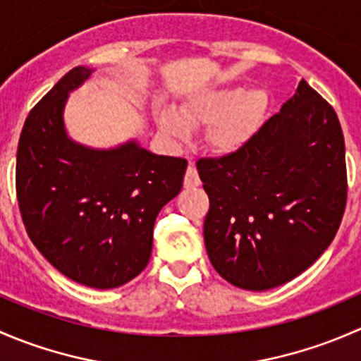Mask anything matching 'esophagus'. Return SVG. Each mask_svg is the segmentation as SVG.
Masks as SVG:
<instances>
[{"label": "esophagus", "mask_w": 361, "mask_h": 361, "mask_svg": "<svg viewBox=\"0 0 361 361\" xmlns=\"http://www.w3.org/2000/svg\"><path fill=\"white\" fill-rule=\"evenodd\" d=\"M185 188H194V187H199V183H201V180H199V174L197 171H195V167L188 166L187 173H185Z\"/></svg>", "instance_id": "1"}]
</instances>
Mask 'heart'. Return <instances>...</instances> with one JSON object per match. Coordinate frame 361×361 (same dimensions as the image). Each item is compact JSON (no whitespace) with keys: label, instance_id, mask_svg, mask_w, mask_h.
<instances>
[{"label":"heart","instance_id":"obj_1","mask_svg":"<svg viewBox=\"0 0 361 361\" xmlns=\"http://www.w3.org/2000/svg\"><path fill=\"white\" fill-rule=\"evenodd\" d=\"M269 110V94L264 89L224 85L204 90L180 106L155 111L160 133L171 141L190 137V127L204 129V143L216 154H234L255 136Z\"/></svg>","mask_w":361,"mask_h":361}]
</instances>
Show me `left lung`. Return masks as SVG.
Returning a JSON list of instances; mask_svg holds the SVG:
<instances>
[{
    "label": "left lung",
    "mask_w": 361,
    "mask_h": 361,
    "mask_svg": "<svg viewBox=\"0 0 361 361\" xmlns=\"http://www.w3.org/2000/svg\"><path fill=\"white\" fill-rule=\"evenodd\" d=\"M197 171L209 197L207 257L231 285H285L336 238L348 192L344 136L337 113L305 80L245 147L201 159Z\"/></svg>",
    "instance_id": "obj_1"
}]
</instances>
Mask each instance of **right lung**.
Listing matches in <instances>:
<instances>
[{"label": "right lung", "instance_id": "add662e5", "mask_svg": "<svg viewBox=\"0 0 361 361\" xmlns=\"http://www.w3.org/2000/svg\"><path fill=\"white\" fill-rule=\"evenodd\" d=\"M66 73L25 118L17 148V199L29 239L59 272L110 290L148 265L159 211L180 194L187 160L137 140L92 148L68 134V97L92 76Z\"/></svg>", "mask_w": 361, "mask_h": 361}]
</instances>
